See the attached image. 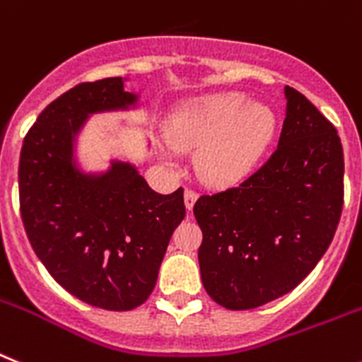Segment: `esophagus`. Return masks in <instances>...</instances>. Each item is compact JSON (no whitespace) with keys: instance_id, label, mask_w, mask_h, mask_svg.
<instances>
[{"instance_id":"esophagus-1","label":"esophagus","mask_w":362,"mask_h":362,"mask_svg":"<svg viewBox=\"0 0 362 362\" xmlns=\"http://www.w3.org/2000/svg\"><path fill=\"white\" fill-rule=\"evenodd\" d=\"M197 191L193 189V187H187L186 189V195H184V200H186V208L189 209H193V204H195V200H197Z\"/></svg>"}]
</instances>
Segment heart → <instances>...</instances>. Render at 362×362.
Here are the masks:
<instances>
[{"label":"heart","mask_w":362,"mask_h":362,"mask_svg":"<svg viewBox=\"0 0 362 362\" xmlns=\"http://www.w3.org/2000/svg\"><path fill=\"white\" fill-rule=\"evenodd\" d=\"M276 129L265 105H248L243 93H221L193 103L175 115L169 141L178 151H197L200 178L215 186L241 180L256 165Z\"/></svg>","instance_id":"1"}]
</instances>
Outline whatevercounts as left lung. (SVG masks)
Masks as SVG:
<instances>
[{"mask_svg": "<svg viewBox=\"0 0 362 362\" xmlns=\"http://www.w3.org/2000/svg\"><path fill=\"white\" fill-rule=\"evenodd\" d=\"M278 148L239 186L193 206L202 230L200 278L211 300L256 309L293 291L326 254L344 204L337 129L308 97L285 86Z\"/></svg>", "mask_w": 362, "mask_h": 362, "instance_id": "8db88e82", "label": "left lung"}]
</instances>
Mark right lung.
I'll return each instance as SVG.
<instances>
[{
    "label": "right lung",
    "mask_w": 362,
    "mask_h": 362,
    "mask_svg": "<svg viewBox=\"0 0 362 362\" xmlns=\"http://www.w3.org/2000/svg\"><path fill=\"white\" fill-rule=\"evenodd\" d=\"M136 101L121 77L77 84L38 115L18 167L21 221L36 256L68 293L108 311L148 298L186 215L182 187L160 195L130 163L112 162L105 175L75 167L73 141L88 115Z\"/></svg>",
    "instance_id": "add662e5"
}]
</instances>
